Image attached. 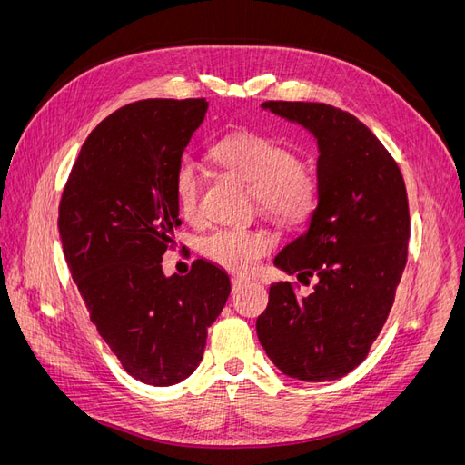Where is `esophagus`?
<instances>
[{
    "instance_id": "1",
    "label": "esophagus",
    "mask_w": 465,
    "mask_h": 465,
    "mask_svg": "<svg viewBox=\"0 0 465 465\" xmlns=\"http://www.w3.org/2000/svg\"><path fill=\"white\" fill-rule=\"evenodd\" d=\"M246 283H250V279H248V277H244V275H234V277L231 279L232 291H238V289H241V287H244Z\"/></svg>"
}]
</instances>
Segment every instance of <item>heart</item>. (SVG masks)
Masks as SVG:
<instances>
[{"label":"heart","instance_id":"obj_1","mask_svg":"<svg viewBox=\"0 0 465 465\" xmlns=\"http://www.w3.org/2000/svg\"><path fill=\"white\" fill-rule=\"evenodd\" d=\"M211 159L252 186L254 202L263 215L283 227H297L318 205V180L311 166L297 161L289 147L260 132H234L211 145ZM182 213H198L202 178L192 159H182L173 178ZM272 236L263 229L223 227L202 241V254L234 273H248L272 250Z\"/></svg>","mask_w":465,"mask_h":465}]
</instances>
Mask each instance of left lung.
Segmentation results:
<instances>
[{
  "mask_svg": "<svg viewBox=\"0 0 465 465\" xmlns=\"http://www.w3.org/2000/svg\"><path fill=\"white\" fill-rule=\"evenodd\" d=\"M318 139V207L308 231L275 265L316 277L301 297L291 281L270 287L256 331L275 367L302 382L341 378L367 359L407 263L410 203L398 163L359 118L323 103L265 101Z\"/></svg>",
  "mask_w": 465,
  "mask_h": 465,
  "instance_id": "obj_1",
  "label": "left lung"
}]
</instances>
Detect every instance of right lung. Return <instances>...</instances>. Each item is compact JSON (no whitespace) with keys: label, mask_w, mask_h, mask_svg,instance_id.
<instances>
[{"label":"right lung","mask_w":465,"mask_h":465,"mask_svg":"<svg viewBox=\"0 0 465 465\" xmlns=\"http://www.w3.org/2000/svg\"><path fill=\"white\" fill-rule=\"evenodd\" d=\"M205 112V98L112 112L83 143L60 200L64 256L91 322L125 372L151 386L195 371L231 292L229 275L205 260L182 277L161 267L180 224L174 171Z\"/></svg>","instance_id":"obj_1"}]
</instances>
